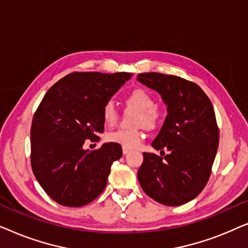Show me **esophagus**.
<instances>
[{"label":"esophagus","mask_w":248,"mask_h":248,"mask_svg":"<svg viewBox=\"0 0 248 248\" xmlns=\"http://www.w3.org/2000/svg\"><path fill=\"white\" fill-rule=\"evenodd\" d=\"M131 151V149H127V148H123V154L124 155H126V154H128V152Z\"/></svg>","instance_id":"obj_1"}]
</instances>
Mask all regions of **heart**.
Instances as JSON below:
<instances>
[{"label": "heart", "mask_w": 248, "mask_h": 248, "mask_svg": "<svg viewBox=\"0 0 248 248\" xmlns=\"http://www.w3.org/2000/svg\"><path fill=\"white\" fill-rule=\"evenodd\" d=\"M124 103L126 107L138 110V114L135 115L134 118V125H143L148 128H152L157 125L159 121V111L155 108V98L149 91L140 89V88L132 90L125 96ZM101 116L107 126H114L117 123L118 111L111 101H108L104 105ZM142 139H143V133L139 128H132V130L120 128V130L110 132L106 135V140L108 142L117 143L127 149L139 147Z\"/></svg>", "instance_id": "heart-1"}]
</instances>
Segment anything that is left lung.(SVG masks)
Returning <instances> with one entry per match:
<instances>
[{
    "label": "left lung",
    "instance_id": "1",
    "mask_svg": "<svg viewBox=\"0 0 248 248\" xmlns=\"http://www.w3.org/2000/svg\"><path fill=\"white\" fill-rule=\"evenodd\" d=\"M138 81L157 91L167 105L165 123L152 142L164 158L143 152L138 178L147 195L177 206L195 199L211 175L219 145L213 106L201 88L176 76L141 73Z\"/></svg>",
    "mask_w": 248,
    "mask_h": 248
}]
</instances>
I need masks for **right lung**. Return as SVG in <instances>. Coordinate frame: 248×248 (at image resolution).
Here are the masks:
<instances>
[{
  "label": "right lung",
  "mask_w": 248,
  "mask_h": 248,
  "mask_svg": "<svg viewBox=\"0 0 248 248\" xmlns=\"http://www.w3.org/2000/svg\"><path fill=\"white\" fill-rule=\"evenodd\" d=\"M131 76L70 73L50 87L39 104L30 130L31 168L44 191L59 204L83 206L106 187L122 147L109 142L90 151L83 144L99 140L104 105Z\"/></svg>",
  "instance_id": "right-lung-1"
}]
</instances>
